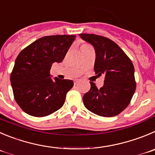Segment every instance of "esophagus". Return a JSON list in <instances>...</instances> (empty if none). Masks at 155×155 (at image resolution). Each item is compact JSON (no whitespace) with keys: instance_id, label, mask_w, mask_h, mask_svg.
<instances>
[{"instance_id":"esophagus-1","label":"esophagus","mask_w":155,"mask_h":155,"mask_svg":"<svg viewBox=\"0 0 155 155\" xmlns=\"http://www.w3.org/2000/svg\"><path fill=\"white\" fill-rule=\"evenodd\" d=\"M78 82H79V81H78V80H76V81H75V82H74V84H75V85H76V84H77V83H78Z\"/></svg>"}]
</instances>
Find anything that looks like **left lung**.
<instances>
[{
  "mask_svg": "<svg viewBox=\"0 0 155 155\" xmlns=\"http://www.w3.org/2000/svg\"><path fill=\"white\" fill-rule=\"evenodd\" d=\"M79 36L95 48V74L105 76L104 86L100 89L90 82L91 89L83 96V104L88 110L99 116H115L127 108L135 92L132 62L110 39L89 34Z\"/></svg>",
  "mask_w": 155,
  "mask_h": 155,
  "instance_id": "8db88e82",
  "label": "left lung"
}]
</instances>
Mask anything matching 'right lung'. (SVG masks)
Masks as SVG:
<instances>
[{
	"instance_id": "add662e5",
	"label": "right lung",
	"mask_w": 155,
	"mask_h": 155,
	"mask_svg": "<svg viewBox=\"0 0 155 155\" xmlns=\"http://www.w3.org/2000/svg\"><path fill=\"white\" fill-rule=\"evenodd\" d=\"M75 35L46 36L19 53L11 74L15 101L24 112L44 117L63 105L73 86L70 79H52L53 63H61L74 41Z\"/></svg>"
}]
</instances>
